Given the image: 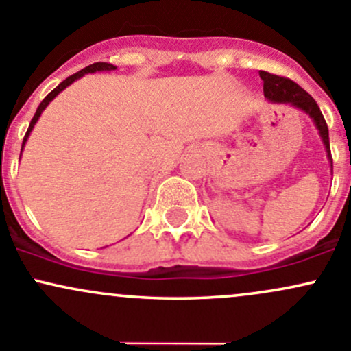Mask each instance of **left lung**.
<instances>
[{"label":"left lung","instance_id":"obj_1","mask_svg":"<svg viewBox=\"0 0 351 351\" xmlns=\"http://www.w3.org/2000/svg\"><path fill=\"white\" fill-rule=\"evenodd\" d=\"M259 77L263 80V90H265V97L273 104H288L291 107L298 108V110L304 112L306 115H310V119L315 123V127L318 129L319 137H322L323 145H325L326 157L330 160L331 165V174H333V160H331V152H330V135H328V125L323 119L322 110L316 105V101L313 100L311 95H308L300 85L295 84L293 80L285 77H278V75L267 73V71H259Z\"/></svg>","mask_w":351,"mask_h":351}]
</instances>
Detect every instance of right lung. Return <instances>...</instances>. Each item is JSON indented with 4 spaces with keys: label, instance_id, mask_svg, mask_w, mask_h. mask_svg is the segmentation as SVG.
<instances>
[{
    "label": "right lung",
    "instance_id": "right-lung-1",
    "mask_svg": "<svg viewBox=\"0 0 351 351\" xmlns=\"http://www.w3.org/2000/svg\"><path fill=\"white\" fill-rule=\"evenodd\" d=\"M114 70H117V66L112 65V63H105V62L93 63V65L85 66L84 70H80V71H77V73H75V75H71V77L66 78V80H63L62 84L56 86L55 90H51V92L48 93L47 97H45L43 101H41V104L38 105V108H36V112H35V115H33L32 122H29V127H28V130H26V135H25V138H23V145H21V152H23L26 141H28V137H29V134H32V130H33V127H35V123L38 122L40 115L43 114V110L48 107V104H50V101L53 100L55 97L58 95L60 92H63V90H65L66 86L71 85L75 80H78V78H82V77H84V75H86V73H97V71H114Z\"/></svg>",
    "mask_w": 351,
    "mask_h": 351
}]
</instances>
